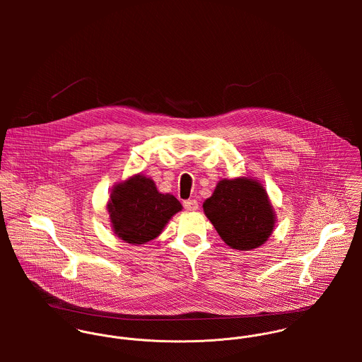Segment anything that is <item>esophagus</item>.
<instances>
[{
    "mask_svg": "<svg viewBox=\"0 0 362 362\" xmlns=\"http://www.w3.org/2000/svg\"><path fill=\"white\" fill-rule=\"evenodd\" d=\"M184 207L187 210H197L199 205H198V202L195 199H188V201H184Z\"/></svg>",
    "mask_w": 362,
    "mask_h": 362,
    "instance_id": "34e87169",
    "label": "esophagus"
}]
</instances>
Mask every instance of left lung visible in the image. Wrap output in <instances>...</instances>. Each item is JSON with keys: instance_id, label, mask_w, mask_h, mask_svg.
I'll list each match as a JSON object with an SVG mask.
<instances>
[{"instance_id": "left-lung-1", "label": "left lung", "mask_w": 362, "mask_h": 362, "mask_svg": "<svg viewBox=\"0 0 362 362\" xmlns=\"http://www.w3.org/2000/svg\"><path fill=\"white\" fill-rule=\"evenodd\" d=\"M204 211L221 240L238 251H251L267 241L276 223L269 197L257 180H221Z\"/></svg>"}]
</instances>
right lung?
Wrapping results in <instances>:
<instances>
[{
  "label": "right lung",
  "instance_id": "add662e5",
  "mask_svg": "<svg viewBox=\"0 0 362 362\" xmlns=\"http://www.w3.org/2000/svg\"><path fill=\"white\" fill-rule=\"evenodd\" d=\"M181 209L175 197L160 194L155 181L141 174L117 184L107 205L114 234L132 245L155 240Z\"/></svg>",
  "mask_w": 362,
  "mask_h": 362
}]
</instances>
